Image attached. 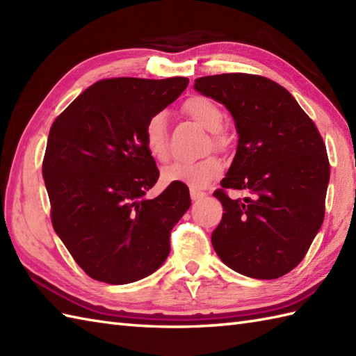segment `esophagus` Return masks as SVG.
<instances>
[{"instance_id": "34e87169", "label": "esophagus", "mask_w": 356, "mask_h": 356, "mask_svg": "<svg viewBox=\"0 0 356 356\" xmlns=\"http://www.w3.org/2000/svg\"><path fill=\"white\" fill-rule=\"evenodd\" d=\"M190 194H191V199H193V200H197V199L205 197V195H207V193H203V191H200V190H195V188H191Z\"/></svg>"}]
</instances>
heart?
<instances>
[{
	"mask_svg": "<svg viewBox=\"0 0 356 356\" xmlns=\"http://www.w3.org/2000/svg\"><path fill=\"white\" fill-rule=\"evenodd\" d=\"M185 113L199 122L203 128L213 133V143L217 148H225V134L220 131L223 127V111L214 102L203 96H194L184 105ZM145 147L149 156L159 162L168 159V131H166V115L156 113L148 119L143 134ZM223 165L214 156H208L200 161H177L165 166L162 179L166 184H185L191 188H205L209 182L220 176Z\"/></svg>",
	"mask_w": 356,
	"mask_h": 356,
	"instance_id": "heart-1",
	"label": "heart"
}]
</instances>
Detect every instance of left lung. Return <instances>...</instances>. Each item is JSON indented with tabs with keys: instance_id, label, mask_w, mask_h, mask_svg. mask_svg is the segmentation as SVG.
Returning a JSON list of instances; mask_svg holds the SVG:
<instances>
[{
	"instance_id": "obj_1",
	"label": "left lung",
	"mask_w": 356,
	"mask_h": 356,
	"mask_svg": "<svg viewBox=\"0 0 356 356\" xmlns=\"http://www.w3.org/2000/svg\"><path fill=\"white\" fill-rule=\"evenodd\" d=\"M194 88L228 108L238 134L222 190L214 193L225 211L211 237L214 251L241 275L282 277L305 259L323 225L326 145L295 97L268 78L223 73L195 79ZM226 187L250 195L232 201Z\"/></svg>"
}]
</instances>
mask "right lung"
I'll use <instances>...</instances> for the list:
<instances>
[{
  "label": "right lung",
  "mask_w": 356,
  "mask_h": 356,
  "mask_svg": "<svg viewBox=\"0 0 356 356\" xmlns=\"http://www.w3.org/2000/svg\"><path fill=\"white\" fill-rule=\"evenodd\" d=\"M188 78L97 81L53 122L42 162L55 232L87 275L108 284L145 278L170 254V234L191 207L185 184L145 199L159 179L143 140L151 116Z\"/></svg>",
  "instance_id": "obj_1"
}]
</instances>
